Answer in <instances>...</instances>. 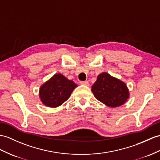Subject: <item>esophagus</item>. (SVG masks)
<instances>
[{"label": "esophagus", "mask_w": 160, "mask_h": 160, "mask_svg": "<svg viewBox=\"0 0 160 160\" xmlns=\"http://www.w3.org/2000/svg\"><path fill=\"white\" fill-rule=\"evenodd\" d=\"M81 85H86V86H88L89 85V82L88 81H81L80 82Z\"/></svg>", "instance_id": "1"}]
</instances>
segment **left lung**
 <instances>
[{
  "instance_id": "1",
  "label": "left lung",
  "mask_w": 160,
  "mask_h": 160,
  "mask_svg": "<svg viewBox=\"0 0 160 160\" xmlns=\"http://www.w3.org/2000/svg\"><path fill=\"white\" fill-rule=\"evenodd\" d=\"M92 91L97 100L112 108L123 104L129 98L126 83L107 72L98 76L92 86Z\"/></svg>"
}]
</instances>
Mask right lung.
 <instances>
[{"instance_id": "obj_1", "label": "right lung", "mask_w": 160, "mask_h": 160, "mask_svg": "<svg viewBox=\"0 0 160 160\" xmlns=\"http://www.w3.org/2000/svg\"><path fill=\"white\" fill-rule=\"evenodd\" d=\"M77 87V85L72 81L57 73L41 87V100L47 107H59L69 98L72 92Z\"/></svg>"}]
</instances>
